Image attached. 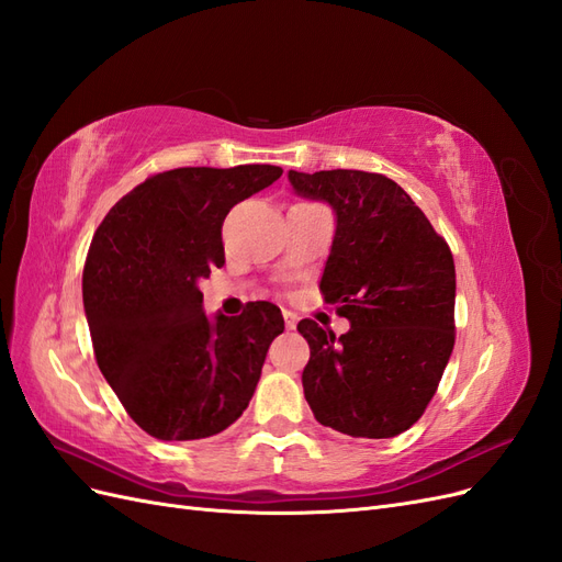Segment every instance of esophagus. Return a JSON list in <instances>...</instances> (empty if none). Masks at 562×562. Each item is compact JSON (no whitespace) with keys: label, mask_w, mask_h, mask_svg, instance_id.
<instances>
[{"label":"esophagus","mask_w":562,"mask_h":562,"mask_svg":"<svg viewBox=\"0 0 562 562\" xmlns=\"http://www.w3.org/2000/svg\"><path fill=\"white\" fill-rule=\"evenodd\" d=\"M283 321H285V328H288V330H293V328L297 326V316H295L293 312H285V310H283Z\"/></svg>","instance_id":"obj_1"}]
</instances>
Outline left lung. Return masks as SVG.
Masks as SVG:
<instances>
[{
  "label": "left lung",
  "instance_id": "1",
  "mask_svg": "<svg viewBox=\"0 0 562 562\" xmlns=\"http://www.w3.org/2000/svg\"><path fill=\"white\" fill-rule=\"evenodd\" d=\"M297 196L326 201L335 236L321 293L351 328L302 318L314 417L353 438H391L427 411L454 347V260L403 187L366 171H288Z\"/></svg>",
  "mask_w": 562,
  "mask_h": 562
}]
</instances>
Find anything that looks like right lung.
Returning a JSON list of instances; mask_svg holds the SVG:
<instances>
[{
  "label": "right lung",
  "mask_w": 562,
  "mask_h": 562,
  "mask_svg": "<svg viewBox=\"0 0 562 562\" xmlns=\"http://www.w3.org/2000/svg\"><path fill=\"white\" fill-rule=\"evenodd\" d=\"M279 166L173 168L119 199L95 229L81 293L100 372L131 419L159 440H199L244 415L277 304L203 314L199 281L225 265L223 223L281 178Z\"/></svg>",
  "instance_id": "right-lung-1"
}]
</instances>
